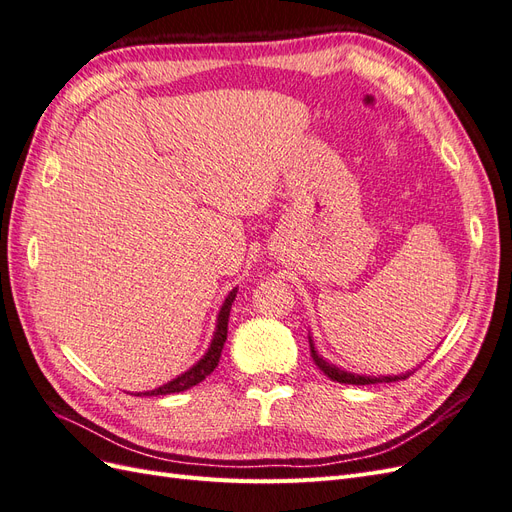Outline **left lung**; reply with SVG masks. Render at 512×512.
Segmentation results:
<instances>
[{
  "label": "left lung",
  "mask_w": 512,
  "mask_h": 512,
  "mask_svg": "<svg viewBox=\"0 0 512 512\" xmlns=\"http://www.w3.org/2000/svg\"><path fill=\"white\" fill-rule=\"evenodd\" d=\"M309 350H312V359L318 365L320 371H324V376H329L335 382H342V384H376V382H397V380H406L412 371H406V374H399V376H382V378H374V376H359V374H350V371L339 369L331 363H327L322 359V356L316 352L312 337H309Z\"/></svg>",
  "instance_id": "obj_1"
}]
</instances>
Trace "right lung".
I'll use <instances>...</instances> for the list:
<instances>
[{
	"label": "right lung",
	"mask_w": 512,
	"mask_h": 512,
	"mask_svg": "<svg viewBox=\"0 0 512 512\" xmlns=\"http://www.w3.org/2000/svg\"><path fill=\"white\" fill-rule=\"evenodd\" d=\"M235 297H237V288L228 294L224 305H222V309H220V314H218V327H215V333H213V339H211V346H209V350L205 352L203 359H200L194 367H190L188 371H185V374L177 376L175 380H170V382L158 386V389L138 393V395H149V397H151V395H170V393L188 391V389H192V386H196L198 382H203V380L211 374V371H213L215 367H218L220 356H222V348H224V342H226V335H228L230 307H232V301H235Z\"/></svg>",
	"instance_id": "add662e5"
}]
</instances>
